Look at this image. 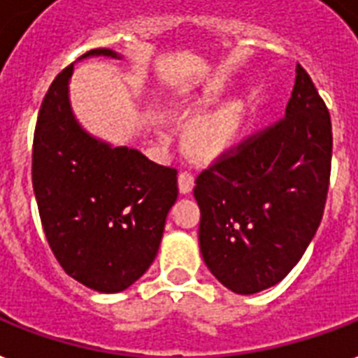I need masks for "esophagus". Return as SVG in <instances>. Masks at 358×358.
I'll use <instances>...</instances> for the list:
<instances>
[{
  "mask_svg": "<svg viewBox=\"0 0 358 358\" xmlns=\"http://www.w3.org/2000/svg\"><path fill=\"white\" fill-rule=\"evenodd\" d=\"M194 187V176L190 171H181L179 173V190L182 194H188Z\"/></svg>",
  "mask_w": 358,
  "mask_h": 358,
  "instance_id": "1",
  "label": "esophagus"
}]
</instances>
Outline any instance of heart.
Instances as JSON below:
<instances>
[{
    "instance_id": "obj_1",
    "label": "heart",
    "mask_w": 358,
    "mask_h": 358,
    "mask_svg": "<svg viewBox=\"0 0 358 358\" xmlns=\"http://www.w3.org/2000/svg\"><path fill=\"white\" fill-rule=\"evenodd\" d=\"M241 112L235 104L220 108L207 117L199 119L190 132L192 148L199 153H217L229 145L239 132Z\"/></svg>"
}]
</instances>
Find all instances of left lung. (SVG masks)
<instances>
[{"label": "left lung", "instance_id": "obj_1", "mask_svg": "<svg viewBox=\"0 0 358 358\" xmlns=\"http://www.w3.org/2000/svg\"><path fill=\"white\" fill-rule=\"evenodd\" d=\"M331 159V115L297 65L284 117L226 149L196 177L199 250L228 289L263 292L297 265L323 218Z\"/></svg>", "mask_w": 358, "mask_h": 358}]
</instances>
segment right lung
Instances as JSON below:
<instances>
[{"instance_id": "add662e5", "label": "right lung", "mask_w": 358, "mask_h": 358, "mask_svg": "<svg viewBox=\"0 0 358 358\" xmlns=\"http://www.w3.org/2000/svg\"><path fill=\"white\" fill-rule=\"evenodd\" d=\"M87 55L117 57L108 48ZM74 65L61 71L38 110L31 179L55 259L101 293L132 285L153 263L176 203L177 170L138 149L110 148L82 130L69 104Z\"/></svg>"}]
</instances>
